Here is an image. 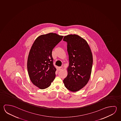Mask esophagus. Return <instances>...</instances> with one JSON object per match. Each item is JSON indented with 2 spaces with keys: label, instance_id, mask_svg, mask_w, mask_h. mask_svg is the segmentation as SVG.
Returning a JSON list of instances; mask_svg holds the SVG:
<instances>
[{
  "label": "esophagus",
  "instance_id": "esophagus-1",
  "mask_svg": "<svg viewBox=\"0 0 121 121\" xmlns=\"http://www.w3.org/2000/svg\"><path fill=\"white\" fill-rule=\"evenodd\" d=\"M59 70H63V68L62 67H59Z\"/></svg>",
  "mask_w": 121,
  "mask_h": 121
}]
</instances>
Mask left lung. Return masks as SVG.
Wrapping results in <instances>:
<instances>
[{
  "label": "left lung",
  "mask_w": 121,
  "mask_h": 121,
  "mask_svg": "<svg viewBox=\"0 0 121 121\" xmlns=\"http://www.w3.org/2000/svg\"><path fill=\"white\" fill-rule=\"evenodd\" d=\"M67 43L69 65L68 75L64 79L65 87L70 91L76 92L87 85L91 75L93 55L88 44L76 34L64 36Z\"/></svg>",
  "instance_id": "8db88e82"
}]
</instances>
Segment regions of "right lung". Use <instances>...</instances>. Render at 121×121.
Instances as JSON below:
<instances>
[{
  "mask_svg": "<svg viewBox=\"0 0 121 121\" xmlns=\"http://www.w3.org/2000/svg\"><path fill=\"white\" fill-rule=\"evenodd\" d=\"M63 36L50 33L38 36L32 45L28 56L27 69L32 83L41 89L49 87L55 78L52 52Z\"/></svg>",
  "mask_w": 121,
  "mask_h": 121,
  "instance_id": "right-lung-1",
  "label": "right lung"
}]
</instances>
